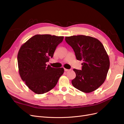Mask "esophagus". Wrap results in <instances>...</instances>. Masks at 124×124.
Wrapping results in <instances>:
<instances>
[{"instance_id":"34e87169","label":"esophagus","mask_w":124,"mask_h":124,"mask_svg":"<svg viewBox=\"0 0 124 124\" xmlns=\"http://www.w3.org/2000/svg\"><path fill=\"white\" fill-rule=\"evenodd\" d=\"M64 70H65V71H66V72H67V71H68L69 70V69H66V68H64Z\"/></svg>"}]
</instances>
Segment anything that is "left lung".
<instances>
[{"instance_id": "left-lung-1", "label": "left lung", "mask_w": 124, "mask_h": 124, "mask_svg": "<svg viewBox=\"0 0 124 124\" xmlns=\"http://www.w3.org/2000/svg\"><path fill=\"white\" fill-rule=\"evenodd\" d=\"M66 42L72 47L78 61H83L81 70L74 69L76 77L72 84L79 91L89 93L95 91L106 80L110 60L100 41L84 35L66 37Z\"/></svg>"}]
</instances>
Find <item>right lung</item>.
I'll list each match as a JSON object with an SVG mask.
<instances>
[{
  "mask_svg": "<svg viewBox=\"0 0 124 124\" xmlns=\"http://www.w3.org/2000/svg\"><path fill=\"white\" fill-rule=\"evenodd\" d=\"M63 39V36L36 35L20 48L17 54L18 72L27 87L37 94L53 89L64 72L63 68H54L46 64Z\"/></svg>",
  "mask_w": 124,
  "mask_h": 124,
  "instance_id": "add662e5",
  "label": "right lung"
}]
</instances>
